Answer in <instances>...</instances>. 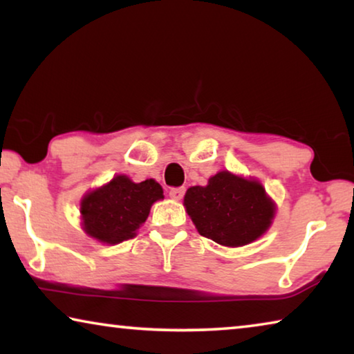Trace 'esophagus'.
Segmentation results:
<instances>
[{
	"label": "esophagus",
	"mask_w": 354,
	"mask_h": 354,
	"mask_svg": "<svg viewBox=\"0 0 354 354\" xmlns=\"http://www.w3.org/2000/svg\"><path fill=\"white\" fill-rule=\"evenodd\" d=\"M184 194H185V189L184 187H173L169 192L170 198H173V200H181L183 196H184Z\"/></svg>",
	"instance_id": "34e87169"
}]
</instances>
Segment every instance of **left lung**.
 Wrapping results in <instances>:
<instances>
[{
  "instance_id": "1",
  "label": "left lung",
  "mask_w": 354,
  "mask_h": 354,
  "mask_svg": "<svg viewBox=\"0 0 354 354\" xmlns=\"http://www.w3.org/2000/svg\"><path fill=\"white\" fill-rule=\"evenodd\" d=\"M184 206L200 234L225 247L256 241L274 215L273 201L259 183L230 171L217 173L206 187H190Z\"/></svg>"
}]
</instances>
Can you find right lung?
Segmentation results:
<instances>
[{
    "mask_svg": "<svg viewBox=\"0 0 354 354\" xmlns=\"http://www.w3.org/2000/svg\"><path fill=\"white\" fill-rule=\"evenodd\" d=\"M162 194V187L154 179L133 183L128 176H115L109 184L84 196V231L111 245L133 239L147 220L153 203L164 198Z\"/></svg>",
    "mask_w": 354,
    "mask_h": 354,
    "instance_id": "obj_1",
    "label": "right lung"
}]
</instances>
